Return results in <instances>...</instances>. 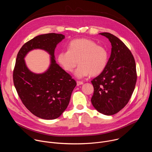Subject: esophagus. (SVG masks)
I'll return each instance as SVG.
<instances>
[{
  "label": "esophagus",
  "instance_id": "34e87169",
  "mask_svg": "<svg viewBox=\"0 0 152 152\" xmlns=\"http://www.w3.org/2000/svg\"><path fill=\"white\" fill-rule=\"evenodd\" d=\"M76 83H77V86H79V85H82L83 83V82H82V81H77Z\"/></svg>",
  "mask_w": 152,
  "mask_h": 152
}]
</instances>
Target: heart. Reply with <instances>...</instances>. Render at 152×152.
Segmentation results:
<instances>
[{"label": "heart", "instance_id": "obj_1", "mask_svg": "<svg viewBox=\"0 0 152 152\" xmlns=\"http://www.w3.org/2000/svg\"><path fill=\"white\" fill-rule=\"evenodd\" d=\"M58 60L61 66L72 72L79 63L75 76L79 79L90 75L94 76L105 69L108 61V53L103 46L89 39L80 38L72 41L68 50L59 52Z\"/></svg>", "mask_w": 152, "mask_h": 152}]
</instances>
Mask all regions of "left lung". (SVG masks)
I'll return each mask as SVG.
<instances>
[{
  "label": "left lung",
  "mask_w": 152,
  "mask_h": 152,
  "mask_svg": "<svg viewBox=\"0 0 152 152\" xmlns=\"http://www.w3.org/2000/svg\"><path fill=\"white\" fill-rule=\"evenodd\" d=\"M111 43V53L105 69L91 81L94 94L91 103L99 113L114 115L126 105L137 82L134 58L119 38L108 33H100Z\"/></svg>",
  "instance_id": "left-lung-1"
}]
</instances>
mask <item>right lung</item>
<instances>
[{
	"mask_svg": "<svg viewBox=\"0 0 152 152\" xmlns=\"http://www.w3.org/2000/svg\"><path fill=\"white\" fill-rule=\"evenodd\" d=\"M65 35L55 33L34 37L21 47L15 61L13 80L17 92L27 109L35 116L45 120L58 118L67 107L76 81L56 63L55 50ZM41 49L50 55V67L45 72L35 74L28 68L27 54Z\"/></svg>",
	"mask_w": 152,
	"mask_h": 152,
	"instance_id": "1",
	"label": "right lung"
}]
</instances>
